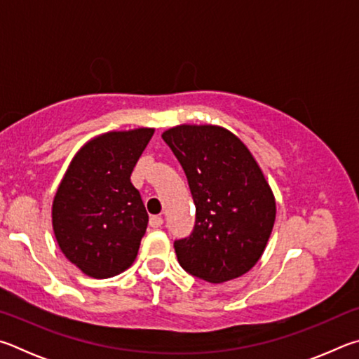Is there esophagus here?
<instances>
[{"label":"esophagus","mask_w":359,"mask_h":359,"mask_svg":"<svg viewBox=\"0 0 359 359\" xmlns=\"http://www.w3.org/2000/svg\"><path fill=\"white\" fill-rule=\"evenodd\" d=\"M162 224H163L162 216L156 215V216H151V217H149V225H151V227H153V229H159Z\"/></svg>","instance_id":"obj_1"}]
</instances>
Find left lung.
<instances>
[{"label":"left lung","mask_w":359,"mask_h":359,"mask_svg":"<svg viewBox=\"0 0 359 359\" xmlns=\"http://www.w3.org/2000/svg\"><path fill=\"white\" fill-rule=\"evenodd\" d=\"M183 167L196 225L175 241L181 268L212 284L246 274L273 231L276 202L246 144L219 126L181 124L162 134Z\"/></svg>","instance_id":"obj_1"}]
</instances>
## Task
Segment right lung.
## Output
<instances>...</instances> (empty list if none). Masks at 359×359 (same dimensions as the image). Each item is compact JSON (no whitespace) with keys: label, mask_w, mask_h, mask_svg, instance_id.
I'll use <instances>...</instances> for the list:
<instances>
[{"label":"right lung","mask_w":359,"mask_h":359,"mask_svg":"<svg viewBox=\"0 0 359 359\" xmlns=\"http://www.w3.org/2000/svg\"><path fill=\"white\" fill-rule=\"evenodd\" d=\"M154 129L107 132L80 148L52 208L61 252L81 273L107 279L134 263L148 212L130 173Z\"/></svg>","instance_id":"obj_1"}]
</instances>
